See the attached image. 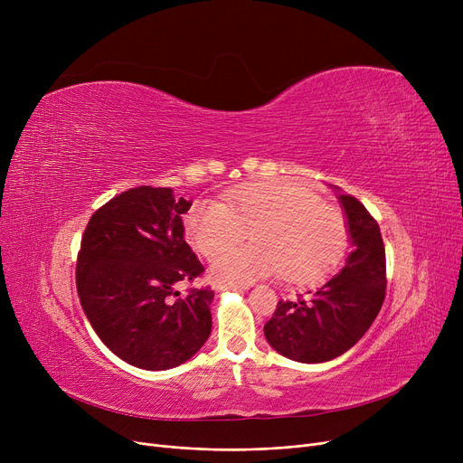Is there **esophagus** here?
<instances>
[{
  "label": "esophagus",
  "instance_id": "1",
  "mask_svg": "<svg viewBox=\"0 0 463 463\" xmlns=\"http://www.w3.org/2000/svg\"><path fill=\"white\" fill-rule=\"evenodd\" d=\"M215 287H217V290H227V288L244 290V288H248L250 285H248V283H234V281H219Z\"/></svg>",
  "mask_w": 463,
  "mask_h": 463
}]
</instances>
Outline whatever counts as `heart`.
Wrapping results in <instances>:
<instances>
[{"label": "heart", "instance_id": "1", "mask_svg": "<svg viewBox=\"0 0 463 463\" xmlns=\"http://www.w3.org/2000/svg\"><path fill=\"white\" fill-rule=\"evenodd\" d=\"M184 223L191 246L206 259L252 231L253 245L230 247L213 264L219 278L236 283L278 274L300 285L317 283L342 264L349 248L345 213L295 180L231 189L225 204L199 201Z\"/></svg>", "mask_w": 463, "mask_h": 463}]
</instances>
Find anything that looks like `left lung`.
Here are the masks:
<instances>
[{
    "label": "left lung",
    "mask_w": 463,
    "mask_h": 463,
    "mask_svg": "<svg viewBox=\"0 0 463 463\" xmlns=\"http://www.w3.org/2000/svg\"><path fill=\"white\" fill-rule=\"evenodd\" d=\"M353 251L337 276L297 300H279L264 335L279 354L304 362H328L349 351L368 332L384 300L386 259L379 225L353 194L339 193Z\"/></svg>",
    "instance_id": "left-lung-1"
}]
</instances>
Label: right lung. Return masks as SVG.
Listing matches in <instances>:
<instances>
[{"label":"right lung","mask_w":463,"mask_h":463,"mask_svg":"<svg viewBox=\"0 0 463 463\" xmlns=\"http://www.w3.org/2000/svg\"><path fill=\"white\" fill-rule=\"evenodd\" d=\"M191 201L170 187L138 185L95 210L77 257V290L95 334L121 360L170 370L197 353L212 332L210 287L176 285L204 266L184 240Z\"/></svg>","instance_id":"obj_1"}]
</instances>
